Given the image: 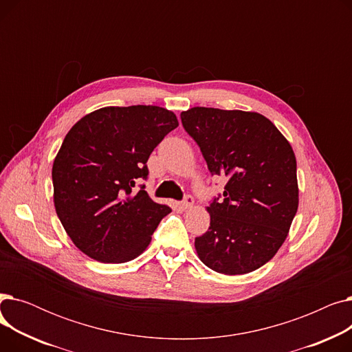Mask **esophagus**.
I'll return each mask as SVG.
<instances>
[{
  "mask_svg": "<svg viewBox=\"0 0 352 352\" xmlns=\"http://www.w3.org/2000/svg\"><path fill=\"white\" fill-rule=\"evenodd\" d=\"M194 204V198L191 195H186V198H184V201L181 202V208L182 210H190Z\"/></svg>",
  "mask_w": 352,
  "mask_h": 352,
  "instance_id": "34e87169",
  "label": "esophagus"
}]
</instances>
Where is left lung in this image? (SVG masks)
<instances>
[{"mask_svg":"<svg viewBox=\"0 0 352 352\" xmlns=\"http://www.w3.org/2000/svg\"><path fill=\"white\" fill-rule=\"evenodd\" d=\"M181 121L210 173L228 179L221 199L207 207L208 231L195 238L199 260L219 274L252 272L281 248L298 210L292 146L251 111L194 107Z\"/></svg>","mask_w":352,"mask_h":352,"instance_id":"left-lung-1","label":"left lung"}]
</instances>
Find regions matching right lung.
<instances>
[{
    "label": "right lung",
    "instance_id": "right-lung-1",
    "mask_svg": "<svg viewBox=\"0 0 352 352\" xmlns=\"http://www.w3.org/2000/svg\"><path fill=\"white\" fill-rule=\"evenodd\" d=\"M177 126L162 107H104L65 135L52 164L54 207L74 245L92 260H134L171 212L137 184L148 177L154 148Z\"/></svg>",
    "mask_w": 352,
    "mask_h": 352
}]
</instances>
